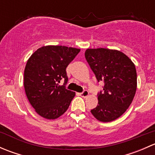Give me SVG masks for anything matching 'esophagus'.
Returning a JSON list of instances; mask_svg holds the SVG:
<instances>
[{
	"label": "esophagus",
	"mask_w": 155,
	"mask_h": 155,
	"mask_svg": "<svg viewBox=\"0 0 155 155\" xmlns=\"http://www.w3.org/2000/svg\"><path fill=\"white\" fill-rule=\"evenodd\" d=\"M89 94V92L87 91H84L83 92H82V93H80V96L82 97H87V96H88Z\"/></svg>",
	"instance_id": "esophagus-1"
}]
</instances>
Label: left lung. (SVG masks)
Wrapping results in <instances>:
<instances>
[{
    "label": "left lung",
    "mask_w": 155,
    "mask_h": 155,
    "mask_svg": "<svg viewBox=\"0 0 155 155\" xmlns=\"http://www.w3.org/2000/svg\"><path fill=\"white\" fill-rule=\"evenodd\" d=\"M85 58L98 82H104V93L97 94L98 104L91 110L96 119L110 122L126 112L135 96L137 70L134 62L115 49L87 48Z\"/></svg>",
    "instance_id": "left-lung-1"
}]
</instances>
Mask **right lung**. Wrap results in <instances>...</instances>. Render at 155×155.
<instances>
[{
	"mask_svg": "<svg viewBox=\"0 0 155 155\" xmlns=\"http://www.w3.org/2000/svg\"><path fill=\"white\" fill-rule=\"evenodd\" d=\"M80 51L64 46H44L34 51L25 68L26 96L35 112L46 119L59 118L68 110L75 92L59 85L67 84L66 68Z\"/></svg>",
	"mask_w": 155,
	"mask_h": 155,
	"instance_id": "right-lung-1",
	"label": "right lung"
}]
</instances>
